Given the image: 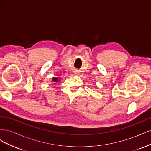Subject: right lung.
Returning a JSON list of instances; mask_svg holds the SVG:
<instances>
[{"instance_id":"right-lung-1","label":"right lung","mask_w":151,"mask_h":151,"mask_svg":"<svg viewBox=\"0 0 151 151\" xmlns=\"http://www.w3.org/2000/svg\"><path fill=\"white\" fill-rule=\"evenodd\" d=\"M52 81L54 82V83H58V82H60V80L59 79L58 77H53V78H52Z\"/></svg>"}]
</instances>
